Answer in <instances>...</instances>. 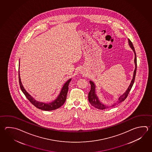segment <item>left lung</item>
<instances>
[{"label": "left lung", "mask_w": 152, "mask_h": 152, "mask_svg": "<svg viewBox=\"0 0 152 152\" xmlns=\"http://www.w3.org/2000/svg\"><path fill=\"white\" fill-rule=\"evenodd\" d=\"M129 46H130V47L132 49V50H133V52L134 53L135 69L134 73H133V76L132 80H131V82L130 83L129 88L126 90L125 92H124V94L121 95L120 97H119L117 103H115L113 104L112 106H115L117 104L120 103L121 102H123L124 100L126 99L127 97L128 96L129 92L130 91V90H131V89L132 88V86L134 84V82L135 78V75H136V72H137V56H136V53H135V51L134 48L133 47L132 42L131 41V40L129 39ZM90 83L91 84V90H90V91L89 92V94H88V99H89L90 103L91 104L92 106L95 107V108H97V109H100V110L107 109L109 107V106L105 105H104L102 103V102H100L99 101L98 97L96 94V92H95V87H96V86H95L94 83L90 80Z\"/></svg>", "instance_id": "8db88e82"}]
</instances>
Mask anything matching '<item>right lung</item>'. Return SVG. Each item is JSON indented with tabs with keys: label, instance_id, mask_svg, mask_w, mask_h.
Returning a JSON list of instances; mask_svg holds the SVG:
<instances>
[{
	"label": "right lung",
	"instance_id": "obj_1",
	"mask_svg": "<svg viewBox=\"0 0 152 152\" xmlns=\"http://www.w3.org/2000/svg\"><path fill=\"white\" fill-rule=\"evenodd\" d=\"M71 80H72V78L69 79V80L66 82V83L64 84L62 88L61 89L60 94L57 96V98L55 100L49 103H44L42 102H40L35 100L34 99V98H33V97H32L26 91V90L23 88L22 83L21 82L19 70V84H20V87L21 91L24 94V95H25L26 98L33 105H34L38 109L44 110V111L54 110L56 109H58L62 105H63L64 102H66V95L68 91V86Z\"/></svg>",
	"mask_w": 152,
	"mask_h": 152
}]
</instances>
